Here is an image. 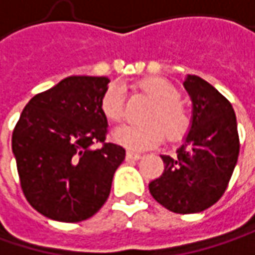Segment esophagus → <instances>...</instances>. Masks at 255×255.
I'll return each mask as SVG.
<instances>
[{
    "label": "esophagus",
    "mask_w": 255,
    "mask_h": 255,
    "mask_svg": "<svg viewBox=\"0 0 255 255\" xmlns=\"http://www.w3.org/2000/svg\"><path fill=\"white\" fill-rule=\"evenodd\" d=\"M140 158H142L140 153H134V152H130V150L126 153V160H128V162H133V160L140 159Z\"/></svg>",
    "instance_id": "1"
}]
</instances>
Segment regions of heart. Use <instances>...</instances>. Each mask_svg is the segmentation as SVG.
I'll return each instance as SVG.
<instances>
[{
  "label": "heart",
  "mask_w": 255,
  "mask_h": 255,
  "mask_svg": "<svg viewBox=\"0 0 255 255\" xmlns=\"http://www.w3.org/2000/svg\"><path fill=\"white\" fill-rule=\"evenodd\" d=\"M140 90L153 99L146 119L142 125H122L115 132L113 139L122 146L132 150H145L156 146L163 140L165 133L176 140L188 133L192 115L181 100L179 90L166 79L152 77L139 83ZM100 108L109 121L119 122L125 116V93L119 84H110L102 96Z\"/></svg>",
  "instance_id": "obj_1"
}]
</instances>
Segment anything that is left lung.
<instances>
[{
    "mask_svg": "<svg viewBox=\"0 0 255 255\" xmlns=\"http://www.w3.org/2000/svg\"><path fill=\"white\" fill-rule=\"evenodd\" d=\"M192 123L175 156L162 155L163 173L149 184L152 197L176 214L210 208L225 192L238 160L240 139L231 103L198 76L184 82Z\"/></svg>",
    "mask_w": 255,
    "mask_h": 255,
    "instance_id": "1",
    "label": "left lung"
}]
</instances>
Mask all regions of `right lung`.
<instances>
[{
	"mask_svg": "<svg viewBox=\"0 0 255 255\" xmlns=\"http://www.w3.org/2000/svg\"><path fill=\"white\" fill-rule=\"evenodd\" d=\"M108 77L70 76L32 97L12 132V153L27 201L44 217L79 223L110 194L125 149L106 143L100 102ZM95 143L102 147L93 149Z\"/></svg>",
	"mask_w": 255,
	"mask_h": 255,
	"instance_id": "add662e5",
	"label": "right lung"
}]
</instances>
